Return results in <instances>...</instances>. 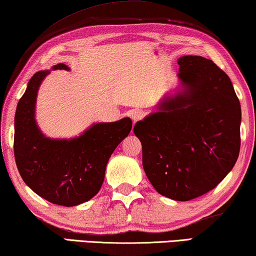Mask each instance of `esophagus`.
I'll return each instance as SVG.
<instances>
[{
    "mask_svg": "<svg viewBox=\"0 0 256 256\" xmlns=\"http://www.w3.org/2000/svg\"><path fill=\"white\" fill-rule=\"evenodd\" d=\"M144 116V114L142 110H136V112H132L131 118H132L133 122H136V120H140Z\"/></svg>",
    "mask_w": 256,
    "mask_h": 256,
    "instance_id": "1",
    "label": "esophagus"
}]
</instances>
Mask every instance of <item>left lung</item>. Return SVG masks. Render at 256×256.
I'll return each instance as SVG.
<instances>
[{
	"instance_id": "1",
	"label": "left lung",
	"mask_w": 256,
	"mask_h": 256,
	"mask_svg": "<svg viewBox=\"0 0 256 256\" xmlns=\"http://www.w3.org/2000/svg\"><path fill=\"white\" fill-rule=\"evenodd\" d=\"M179 87L133 131L142 166L163 196L188 201L215 188L240 150V102L228 76L212 60L182 56Z\"/></svg>"
}]
</instances>
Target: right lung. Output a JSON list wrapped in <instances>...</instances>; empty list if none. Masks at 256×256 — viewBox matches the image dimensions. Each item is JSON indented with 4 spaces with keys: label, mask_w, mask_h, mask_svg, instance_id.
<instances>
[{
    "label": "right lung",
    "mask_w": 256,
    "mask_h": 256,
    "mask_svg": "<svg viewBox=\"0 0 256 256\" xmlns=\"http://www.w3.org/2000/svg\"><path fill=\"white\" fill-rule=\"evenodd\" d=\"M52 70H70L63 63ZM49 70L30 79L14 115V150L25 184L49 202L74 207L90 200L104 180L106 163L132 128L128 117L90 125L71 139L46 136L36 120L38 90Z\"/></svg>",
    "instance_id": "obj_1"
}]
</instances>
